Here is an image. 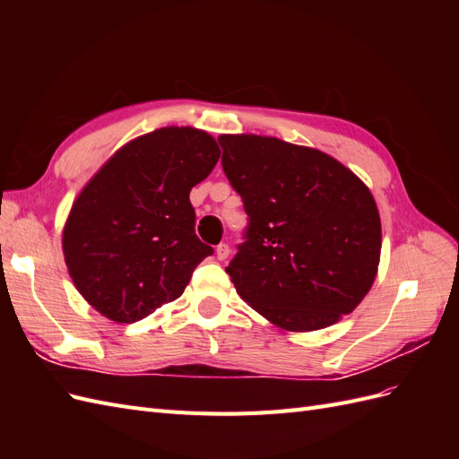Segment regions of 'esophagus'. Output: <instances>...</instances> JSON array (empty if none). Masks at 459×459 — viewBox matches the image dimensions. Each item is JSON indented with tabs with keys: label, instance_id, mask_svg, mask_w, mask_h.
<instances>
[{
	"label": "esophagus",
	"instance_id": "34e87169",
	"mask_svg": "<svg viewBox=\"0 0 459 459\" xmlns=\"http://www.w3.org/2000/svg\"><path fill=\"white\" fill-rule=\"evenodd\" d=\"M230 256V247L226 245V243H220L218 247H216V258L218 260H226Z\"/></svg>",
	"mask_w": 459,
	"mask_h": 459
}]
</instances>
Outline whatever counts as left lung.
<instances>
[{"mask_svg": "<svg viewBox=\"0 0 459 459\" xmlns=\"http://www.w3.org/2000/svg\"><path fill=\"white\" fill-rule=\"evenodd\" d=\"M221 166L248 228L226 272L270 324L316 331L351 314L381 258V218L368 186L327 152L255 134H221Z\"/></svg>", "mask_w": 459, "mask_h": 459, "instance_id": "obj_1", "label": "left lung"}]
</instances>
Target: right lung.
<instances>
[{
	"label": "right lung",
	"instance_id": "obj_1",
	"mask_svg": "<svg viewBox=\"0 0 459 459\" xmlns=\"http://www.w3.org/2000/svg\"><path fill=\"white\" fill-rule=\"evenodd\" d=\"M218 159L211 134L169 126L122 145L95 172L63 228L68 275L90 307L134 324L182 297L212 255L195 235L189 191Z\"/></svg>",
	"mask_w": 459,
	"mask_h": 459
}]
</instances>
